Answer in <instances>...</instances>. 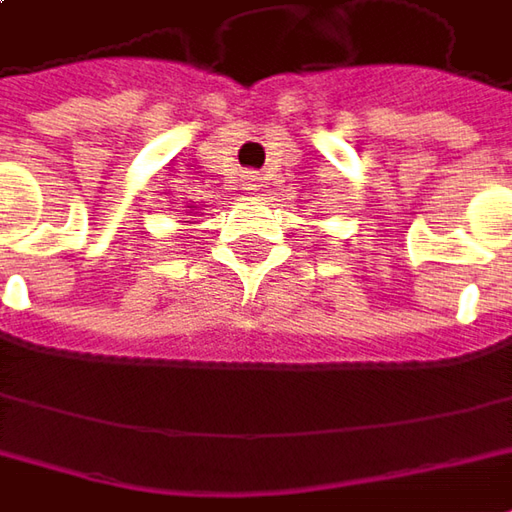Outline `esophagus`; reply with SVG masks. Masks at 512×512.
I'll use <instances>...</instances> for the list:
<instances>
[{"mask_svg": "<svg viewBox=\"0 0 512 512\" xmlns=\"http://www.w3.org/2000/svg\"><path fill=\"white\" fill-rule=\"evenodd\" d=\"M242 187L250 192L262 190V175H256V172H247V175H242Z\"/></svg>", "mask_w": 512, "mask_h": 512, "instance_id": "1", "label": "esophagus"}]
</instances>
